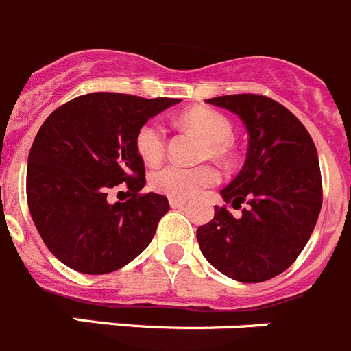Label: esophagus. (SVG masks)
<instances>
[{
	"label": "esophagus",
	"instance_id": "34e87169",
	"mask_svg": "<svg viewBox=\"0 0 351 351\" xmlns=\"http://www.w3.org/2000/svg\"><path fill=\"white\" fill-rule=\"evenodd\" d=\"M185 199H178V197H169V204H171V208H182L185 206Z\"/></svg>",
	"mask_w": 351,
	"mask_h": 351
}]
</instances>
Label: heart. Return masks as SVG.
<instances>
[{"label": "heart", "mask_w": 351, "mask_h": 351, "mask_svg": "<svg viewBox=\"0 0 351 351\" xmlns=\"http://www.w3.org/2000/svg\"><path fill=\"white\" fill-rule=\"evenodd\" d=\"M180 122L191 131L197 132L199 136L206 140L203 147V159H213L217 162L227 164L234 159V125L223 113L206 106H197L180 117ZM166 129L159 121H148L138 129L134 138L138 156L148 166L159 164L166 154ZM219 180V175L211 166H195V168H183L178 164H168L164 168L156 169L150 175V185L154 191L162 192L171 197L185 199L197 194L203 189L210 187Z\"/></svg>", "instance_id": "obj_1"}]
</instances>
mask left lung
Here are the masks:
<instances>
[{
	"label": "left lung",
	"mask_w": 351,
	"mask_h": 351,
	"mask_svg": "<svg viewBox=\"0 0 351 351\" xmlns=\"http://www.w3.org/2000/svg\"><path fill=\"white\" fill-rule=\"evenodd\" d=\"M230 110L248 129V154L223 189L215 217L197 229L201 252L215 269L243 283L266 282L292 266L317 226L322 175L317 147L290 110L261 94L208 99Z\"/></svg>",
	"instance_id": "left-lung-1"
}]
</instances>
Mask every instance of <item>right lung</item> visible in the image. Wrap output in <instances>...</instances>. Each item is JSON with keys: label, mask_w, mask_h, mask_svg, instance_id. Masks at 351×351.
<instances>
[{"label": "right lung", "mask_w": 351, "mask_h": 351, "mask_svg": "<svg viewBox=\"0 0 351 351\" xmlns=\"http://www.w3.org/2000/svg\"><path fill=\"white\" fill-rule=\"evenodd\" d=\"M178 101L90 93L47 117L27 159L26 195L38 232L62 264L106 274L150 245L169 203L140 192L147 180L134 138L150 117ZM121 182L130 199L110 205L108 192Z\"/></svg>", "instance_id": "add662e5"}]
</instances>
